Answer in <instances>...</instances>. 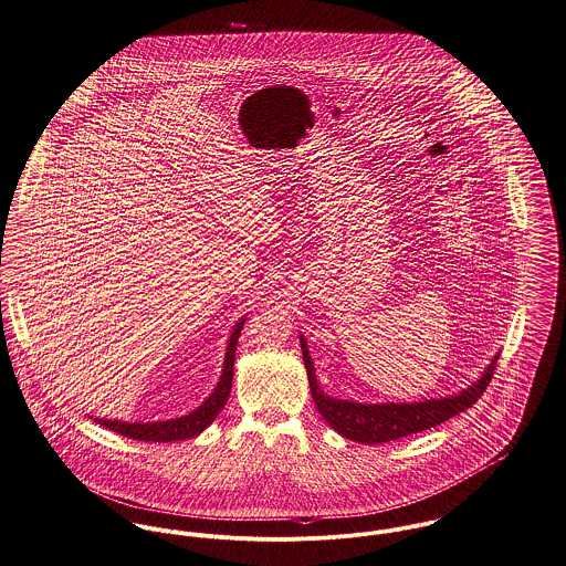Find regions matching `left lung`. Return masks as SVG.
<instances>
[{
	"label": "left lung",
	"instance_id": "8db88e82",
	"mask_svg": "<svg viewBox=\"0 0 566 566\" xmlns=\"http://www.w3.org/2000/svg\"><path fill=\"white\" fill-rule=\"evenodd\" d=\"M300 343H302L310 391L318 413L338 436L347 437L350 441H359V443H384L391 439L413 436L450 420L452 416H459L461 411L472 407L482 396V391L486 390L493 377L495 364L500 359V353H495L491 364L484 368V373L472 386L450 396L424 398L413 402H357V400L334 398L325 394L316 379L314 361L310 357L304 334H300Z\"/></svg>",
	"mask_w": 566,
	"mask_h": 566
}]
</instances>
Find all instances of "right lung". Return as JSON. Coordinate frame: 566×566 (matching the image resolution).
I'll return each instance as SVG.
<instances>
[{
    "label": "right lung",
    "mask_w": 566,
    "mask_h": 566,
    "mask_svg": "<svg viewBox=\"0 0 566 566\" xmlns=\"http://www.w3.org/2000/svg\"><path fill=\"white\" fill-rule=\"evenodd\" d=\"M245 316L239 318V323L232 327L228 345H226V355H223V366L219 375L216 390L207 396V400L189 411L187 416L180 418H170V420H157V422H123V420H107V418H94L101 427L129 437V439H139V441H182L189 437L200 436L209 424L216 422L219 411L228 402L230 388H232V368H234V353H237V340L241 336Z\"/></svg>",
    "instance_id": "obj_1"
}]
</instances>
